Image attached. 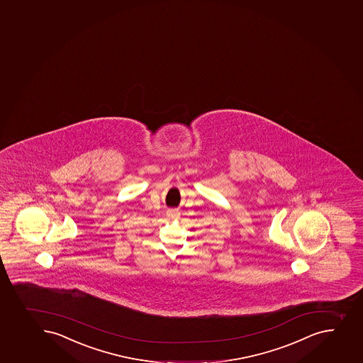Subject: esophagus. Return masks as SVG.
Returning <instances> with one entry per match:
<instances>
[{"label": "esophagus", "mask_w": 363, "mask_h": 363, "mask_svg": "<svg viewBox=\"0 0 363 363\" xmlns=\"http://www.w3.org/2000/svg\"><path fill=\"white\" fill-rule=\"evenodd\" d=\"M167 216H168V218L174 219V218L179 216V211H177V209H168V211H167Z\"/></svg>", "instance_id": "esophagus-1"}]
</instances>
